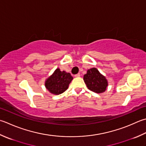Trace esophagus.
Segmentation results:
<instances>
[{
    "mask_svg": "<svg viewBox=\"0 0 146 146\" xmlns=\"http://www.w3.org/2000/svg\"><path fill=\"white\" fill-rule=\"evenodd\" d=\"M80 76V74L79 73H77V74H76V75H75V77H79Z\"/></svg>",
    "mask_w": 146,
    "mask_h": 146,
    "instance_id": "obj_1",
    "label": "esophagus"
}]
</instances>
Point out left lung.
I'll use <instances>...</instances> for the list:
<instances>
[{
  "mask_svg": "<svg viewBox=\"0 0 146 146\" xmlns=\"http://www.w3.org/2000/svg\"><path fill=\"white\" fill-rule=\"evenodd\" d=\"M84 80L88 89L98 94L104 92L108 85L106 77L96 68L87 70L84 76Z\"/></svg>",
  "mask_w": 146,
  "mask_h": 146,
  "instance_id": "obj_1",
  "label": "left lung"
}]
</instances>
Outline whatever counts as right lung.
Returning <instances> with one entry per match:
<instances>
[{
  "instance_id": "add662e5",
  "label": "right lung",
  "mask_w": 146,
  "mask_h": 146,
  "mask_svg": "<svg viewBox=\"0 0 146 146\" xmlns=\"http://www.w3.org/2000/svg\"><path fill=\"white\" fill-rule=\"evenodd\" d=\"M73 79L70 73L61 71L59 68H57L52 75L45 80V86L51 94L59 95L68 89Z\"/></svg>"
}]
</instances>
